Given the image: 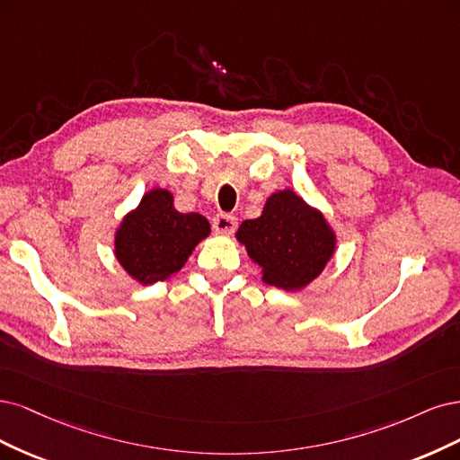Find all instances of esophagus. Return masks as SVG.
<instances>
[{"label":"esophagus","instance_id":"1","mask_svg":"<svg viewBox=\"0 0 460 460\" xmlns=\"http://www.w3.org/2000/svg\"><path fill=\"white\" fill-rule=\"evenodd\" d=\"M212 227L216 233H231L236 227V217L231 214H216L212 217Z\"/></svg>","mask_w":460,"mask_h":460}]
</instances>
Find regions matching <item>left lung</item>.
<instances>
[{
	"mask_svg": "<svg viewBox=\"0 0 460 460\" xmlns=\"http://www.w3.org/2000/svg\"><path fill=\"white\" fill-rule=\"evenodd\" d=\"M268 285L298 290L311 283L331 260L334 234L323 214L292 190L275 192L256 219H246L236 233Z\"/></svg>",
	"mask_w": 460,
	"mask_h": 460,
	"instance_id": "8db88e82",
	"label": "left lung"
}]
</instances>
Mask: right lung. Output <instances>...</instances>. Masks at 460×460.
I'll return each mask as SVG.
<instances>
[{
    "label": "right lung",
    "mask_w": 460,
    "mask_h": 460,
    "mask_svg": "<svg viewBox=\"0 0 460 460\" xmlns=\"http://www.w3.org/2000/svg\"><path fill=\"white\" fill-rule=\"evenodd\" d=\"M208 233V219L177 212L170 192L155 189L124 217L116 233V258L133 279L153 285L180 271Z\"/></svg>",
    "instance_id": "right-lung-1"
}]
</instances>
